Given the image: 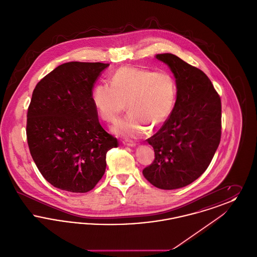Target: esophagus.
<instances>
[{"label":"esophagus","instance_id":"esophagus-1","mask_svg":"<svg viewBox=\"0 0 257 257\" xmlns=\"http://www.w3.org/2000/svg\"><path fill=\"white\" fill-rule=\"evenodd\" d=\"M123 145L127 146V147H135L136 146V144H135L133 141H124Z\"/></svg>","mask_w":257,"mask_h":257}]
</instances>
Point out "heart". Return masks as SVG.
<instances>
[{"label": "heart", "mask_w": 257, "mask_h": 257, "mask_svg": "<svg viewBox=\"0 0 257 257\" xmlns=\"http://www.w3.org/2000/svg\"><path fill=\"white\" fill-rule=\"evenodd\" d=\"M110 84L96 85L91 97L99 116L107 123L117 122L127 103V116L112 128L118 136L137 138L146 134L148 127H159L176 103V81L167 71L121 67L110 76Z\"/></svg>", "instance_id": "b5f03b06"}]
</instances>
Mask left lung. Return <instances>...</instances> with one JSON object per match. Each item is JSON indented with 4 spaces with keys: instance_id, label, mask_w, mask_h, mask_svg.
Segmentation results:
<instances>
[{
    "instance_id": "obj_1",
    "label": "left lung",
    "mask_w": 257,
    "mask_h": 257,
    "mask_svg": "<svg viewBox=\"0 0 257 257\" xmlns=\"http://www.w3.org/2000/svg\"><path fill=\"white\" fill-rule=\"evenodd\" d=\"M156 59L171 68L177 85L174 109L147 139L155 159L144 169L149 183L174 190L196 180L213 159L221 135V102L206 74L170 53Z\"/></svg>"
}]
</instances>
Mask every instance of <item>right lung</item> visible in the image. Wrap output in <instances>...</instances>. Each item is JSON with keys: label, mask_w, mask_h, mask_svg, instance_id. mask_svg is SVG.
Returning <instances> with one entry per match:
<instances>
[{"label": "right lung", "mask_w": 257, "mask_h": 257, "mask_svg": "<svg viewBox=\"0 0 257 257\" xmlns=\"http://www.w3.org/2000/svg\"><path fill=\"white\" fill-rule=\"evenodd\" d=\"M63 63L37 83L27 113V141L42 176L71 193L92 190L104 175L106 155L118 147L98 120L92 88L109 66Z\"/></svg>", "instance_id": "obj_1"}]
</instances>
